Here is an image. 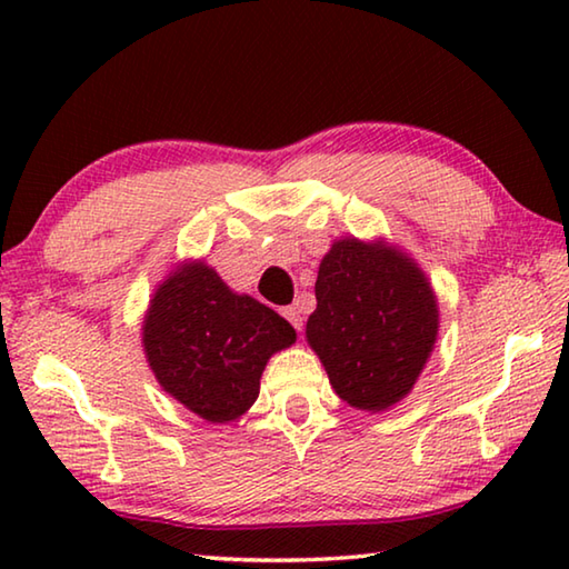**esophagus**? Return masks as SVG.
I'll return each mask as SVG.
<instances>
[{
    "label": "esophagus",
    "instance_id": "esophagus-1",
    "mask_svg": "<svg viewBox=\"0 0 569 569\" xmlns=\"http://www.w3.org/2000/svg\"><path fill=\"white\" fill-rule=\"evenodd\" d=\"M303 301H296L293 306H288V308H283V316L288 321L293 323V329L296 331H301L303 329Z\"/></svg>",
    "mask_w": 569,
    "mask_h": 569
}]
</instances>
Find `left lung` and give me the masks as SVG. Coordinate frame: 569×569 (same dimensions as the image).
Masks as SVG:
<instances>
[{
  "instance_id": "left-lung-1",
  "label": "left lung",
  "mask_w": 569,
  "mask_h": 569,
  "mask_svg": "<svg viewBox=\"0 0 569 569\" xmlns=\"http://www.w3.org/2000/svg\"><path fill=\"white\" fill-rule=\"evenodd\" d=\"M437 331V296L399 248L343 238L323 256L306 339L346 403L383 411L401 401L435 349Z\"/></svg>"
}]
</instances>
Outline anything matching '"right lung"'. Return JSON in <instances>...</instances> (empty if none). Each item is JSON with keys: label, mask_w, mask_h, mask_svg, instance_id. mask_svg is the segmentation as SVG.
Returning a JSON list of instances; mask_svg holds the SVG:
<instances>
[{"label": "right lung", "mask_w": 569, "mask_h": 569, "mask_svg": "<svg viewBox=\"0 0 569 569\" xmlns=\"http://www.w3.org/2000/svg\"><path fill=\"white\" fill-rule=\"evenodd\" d=\"M296 341L273 308L230 291L203 261L182 263L152 296L142 346L162 389L210 423L246 413L276 351Z\"/></svg>", "instance_id": "1"}]
</instances>
